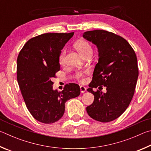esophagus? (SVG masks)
<instances>
[{
    "label": "esophagus",
    "mask_w": 151,
    "mask_h": 151,
    "mask_svg": "<svg viewBox=\"0 0 151 151\" xmlns=\"http://www.w3.org/2000/svg\"><path fill=\"white\" fill-rule=\"evenodd\" d=\"M80 91L81 93H84L86 91V88L84 86H80Z\"/></svg>",
    "instance_id": "obj_1"
}]
</instances>
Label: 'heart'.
Returning <instances> with one entry per match:
<instances>
[{"label": "heart", "mask_w": 151, "mask_h": 151, "mask_svg": "<svg viewBox=\"0 0 151 151\" xmlns=\"http://www.w3.org/2000/svg\"><path fill=\"white\" fill-rule=\"evenodd\" d=\"M75 47L76 50H78V52L83 56L84 55L88 54V53H91L92 52V48L91 45L89 44L88 42L86 40H79L76 42ZM65 50H63L62 52L60 53V56H59V62L60 63H63L64 62L65 60ZM76 78L78 79L81 82H83L85 81V76H84V74L81 72H79L76 74Z\"/></svg>", "instance_id": "obj_1"}]
</instances>
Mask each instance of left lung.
<instances>
[{"mask_svg": "<svg viewBox=\"0 0 151 151\" xmlns=\"http://www.w3.org/2000/svg\"><path fill=\"white\" fill-rule=\"evenodd\" d=\"M83 37L96 45L99 52L88 89L93 94L94 101L87 107V112L97 121L109 122L123 114L133 98L139 76L137 55L125 39L110 32L88 31ZM104 86L105 94L100 89ZM97 87L100 90L94 92L93 88Z\"/></svg>", "mask_w": 151, "mask_h": 151, "instance_id": "8db88e82", "label": "left lung"}]
</instances>
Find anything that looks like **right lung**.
Returning <instances> with one entry per match:
<instances>
[{
    "label": "right lung",
    "mask_w": 151,
    "mask_h": 151,
    "mask_svg": "<svg viewBox=\"0 0 151 151\" xmlns=\"http://www.w3.org/2000/svg\"><path fill=\"white\" fill-rule=\"evenodd\" d=\"M70 33H46L31 38L17 58V81L26 107L37 121L54 123L65 111V103L80 96L78 84H66L54 90L51 81L60 71L61 50L73 36Z\"/></svg>",
    "instance_id": "1"
}]
</instances>
